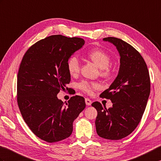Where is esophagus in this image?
<instances>
[{
    "instance_id": "34e87169",
    "label": "esophagus",
    "mask_w": 161,
    "mask_h": 161,
    "mask_svg": "<svg viewBox=\"0 0 161 161\" xmlns=\"http://www.w3.org/2000/svg\"><path fill=\"white\" fill-rule=\"evenodd\" d=\"M85 102H86V104L87 106H91V103H92V101L88 98H86L85 99Z\"/></svg>"
}]
</instances>
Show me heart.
I'll return each instance as SVG.
<instances>
[{
  "label": "heart",
  "instance_id": "1",
  "mask_svg": "<svg viewBox=\"0 0 161 161\" xmlns=\"http://www.w3.org/2000/svg\"><path fill=\"white\" fill-rule=\"evenodd\" d=\"M88 57L91 60L96 64L101 69V74L103 77H108L111 75V69L109 67L110 64V57L106 51L101 49H95L90 52ZM67 69L71 75L77 74L80 70V61L77 55H73L67 61ZM79 88L82 91L91 95L94 91L100 88L99 84L96 82L89 81L87 80L81 81L79 84Z\"/></svg>",
  "mask_w": 161,
  "mask_h": 161
}]
</instances>
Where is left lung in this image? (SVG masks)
<instances>
[{
    "mask_svg": "<svg viewBox=\"0 0 161 161\" xmlns=\"http://www.w3.org/2000/svg\"><path fill=\"white\" fill-rule=\"evenodd\" d=\"M113 43L120 55L119 74L109 88L100 97L110 99L107 108L99 102L92 103L97 111V133L109 140H119L131 134L139 125L150 93V78L146 63L138 51L119 38L103 39Z\"/></svg>",
    "mask_w": 161,
    "mask_h": 161,
    "instance_id": "1",
    "label": "left lung"
}]
</instances>
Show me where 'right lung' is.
Segmentation results:
<instances>
[{
    "mask_svg": "<svg viewBox=\"0 0 161 161\" xmlns=\"http://www.w3.org/2000/svg\"><path fill=\"white\" fill-rule=\"evenodd\" d=\"M84 43L76 37L51 36L33 44L22 58L17 78L18 105L33 133L48 143L69 137L73 121L86 107L83 97L73 96L65 104L57 97L61 90L69 89L67 61Z\"/></svg>",
    "mask_w": 161,
    "mask_h": 161,
    "instance_id": "obj_1",
    "label": "right lung"
}]
</instances>
